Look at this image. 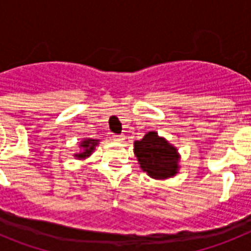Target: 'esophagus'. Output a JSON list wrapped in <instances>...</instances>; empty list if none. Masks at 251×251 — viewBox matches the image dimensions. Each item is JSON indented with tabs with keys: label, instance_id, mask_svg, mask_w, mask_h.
<instances>
[{
	"label": "esophagus",
	"instance_id": "1",
	"mask_svg": "<svg viewBox=\"0 0 251 251\" xmlns=\"http://www.w3.org/2000/svg\"><path fill=\"white\" fill-rule=\"evenodd\" d=\"M112 137H113V141L115 142H123V138H124L122 134H113Z\"/></svg>",
	"mask_w": 251,
	"mask_h": 251
}]
</instances>
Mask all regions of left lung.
Instances as JSON below:
<instances>
[{
	"mask_svg": "<svg viewBox=\"0 0 251 251\" xmlns=\"http://www.w3.org/2000/svg\"><path fill=\"white\" fill-rule=\"evenodd\" d=\"M134 153L142 170L152 178L163 179L177 174L176 148L156 132H148L141 141L134 142Z\"/></svg>",
	"mask_w": 251,
	"mask_h": 251,
	"instance_id": "8db88e82",
	"label": "left lung"
}]
</instances>
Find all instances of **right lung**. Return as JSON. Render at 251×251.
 Segmentation results:
<instances>
[{"label":"right lung","mask_w":251,"mask_h":251,"mask_svg":"<svg viewBox=\"0 0 251 251\" xmlns=\"http://www.w3.org/2000/svg\"><path fill=\"white\" fill-rule=\"evenodd\" d=\"M98 145V139H85V141L81 142V148L84 150V152H81L80 154H75L77 158H85L93 152L95 146Z\"/></svg>","instance_id":"add662e5"}]
</instances>
